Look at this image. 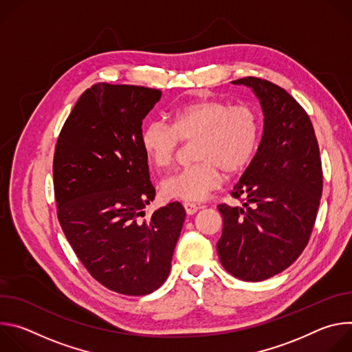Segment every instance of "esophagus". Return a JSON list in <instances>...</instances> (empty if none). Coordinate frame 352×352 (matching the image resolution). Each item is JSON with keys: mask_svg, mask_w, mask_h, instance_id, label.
<instances>
[{"mask_svg": "<svg viewBox=\"0 0 352 352\" xmlns=\"http://www.w3.org/2000/svg\"><path fill=\"white\" fill-rule=\"evenodd\" d=\"M184 208H185L186 214H195L200 209V206H197L196 204H192V202H184Z\"/></svg>", "mask_w": 352, "mask_h": 352, "instance_id": "1", "label": "esophagus"}]
</instances>
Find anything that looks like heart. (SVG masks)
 Returning <instances> with one entry per match:
<instances>
[{"instance_id":"b5f03b06","label":"heart","mask_w":352,"mask_h":352,"mask_svg":"<svg viewBox=\"0 0 352 352\" xmlns=\"http://www.w3.org/2000/svg\"><path fill=\"white\" fill-rule=\"evenodd\" d=\"M261 117L255 107L219 98H199L171 113V124L150 121L140 132L146 160L156 170L173 166L181 140L193 139L197 162L162 182L166 197L199 202L223 184L228 174L252 162L261 140Z\"/></svg>"}]
</instances>
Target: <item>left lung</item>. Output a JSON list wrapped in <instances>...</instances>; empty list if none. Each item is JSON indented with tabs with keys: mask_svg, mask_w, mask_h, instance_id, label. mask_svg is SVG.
I'll return each instance as SVG.
<instances>
[{
	"mask_svg": "<svg viewBox=\"0 0 352 352\" xmlns=\"http://www.w3.org/2000/svg\"><path fill=\"white\" fill-rule=\"evenodd\" d=\"M232 83L254 90L265 125L255 157L231 190L242 208L217 206V254L234 277L263 281L291 266L309 242L323 189L319 144L309 116L283 87L255 76Z\"/></svg>",
	"mask_w": 352,
	"mask_h": 352,
	"instance_id": "1",
	"label": "left lung"
}]
</instances>
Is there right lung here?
I'll list each match as a JSON object with an SVG mask.
<instances>
[{
  "label": "right lung",
  "instance_id": "add662e5",
  "mask_svg": "<svg viewBox=\"0 0 352 352\" xmlns=\"http://www.w3.org/2000/svg\"><path fill=\"white\" fill-rule=\"evenodd\" d=\"M162 98L144 86L96 83L79 97L54 152L61 228L90 276L124 295L167 280L185 220L179 202L144 219L156 196L140 146L142 121Z\"/></svg>",
  "mask_w": 352,
  "mask_h": 352
}]
</instances>
